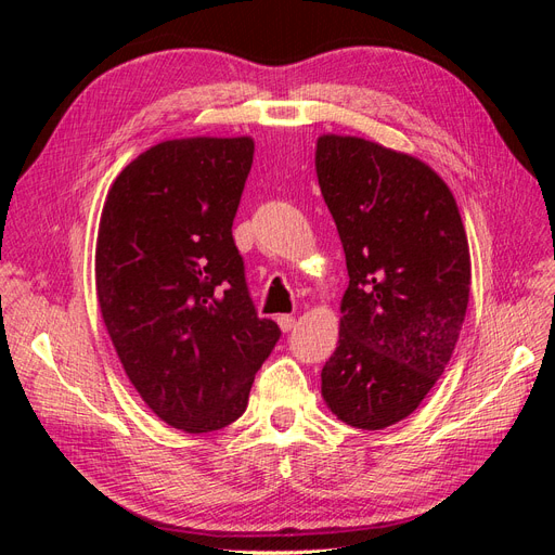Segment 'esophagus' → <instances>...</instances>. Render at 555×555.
Returning a JSON list of instances; mask_svg holds the SVG:
<instances>
[{
    "instance_id": "1",
    "label": "esophagus",
    "mask_w": 555,
    "mask_h": 555,
    "mask_svg": "<svg viewBox=\"0 0 555 555\" xmlns=\"http://www.w3.org/2000/svg\"><path fill=\"white\" fill-rule=\"evenodd\" d=\"M278 324H280V328H282L284 333H289V331L296 326V319H294L292 314H280V317H278Z\"/></svg>"
}]
</instances>
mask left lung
I'll list each match as a JSON object with an SVG mask.
<instances>
[{
    "label": "left lung",
    "instance_id": "8db88e82",
    "mask_svg": "<svg viewBox=\"0 0 555 555\" xmlns=\"http://www.w3.org/2000/svg\"><path fill=\"white\" fill-rule=\"evenodd\" d=\"M314 166L338 227L349 287L322 396L345 424L410 416L440 379L469 298V249L444 180L354 137H322Z\"/></svg>",
    "mask_w": 555,
    "mask_h": 555
}]
</instances>
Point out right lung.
<instances>
[{"label":"right lung","mask_w":555,"mask_h":555,"mask_svg":"<svg viewBox=\"0 0 555 555\" xmlns=\"http://www.w3.org/2000/svg\"><path fill=\"white\" fill-rule=\"evenodd\" d=\"M251 139H182L145 150L115 178L99 222L94 278L131 384L188 433L229 426L280 340L257 314L233 241Z\"/></svg>","instance_id":"1"}]
</instances>
